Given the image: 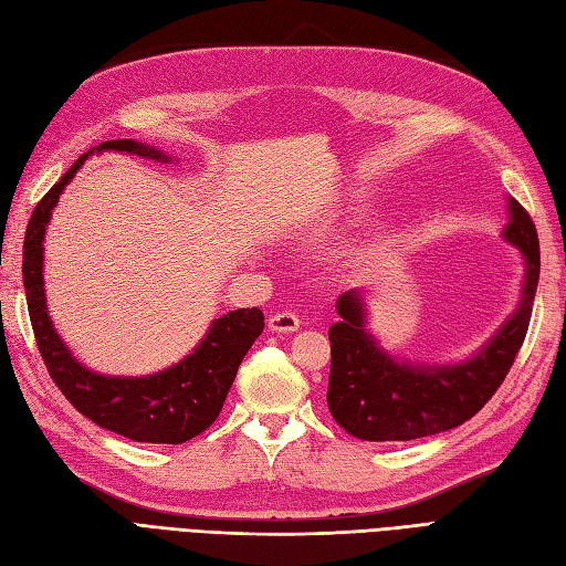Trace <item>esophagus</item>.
Returning a JSON list of instances; mask_svg holds the SVG:
<instances>
[{
  "label": "esophagus",
  "mask_w": 566,
  "mask_h": 566,
  "mask_svg": "<svg viewBox=\"0 0 566 566\" xmlns=\"http://www.w3.org/2000/svg\"><path fill=\"white\" fill-rule=\"evenodd\" d=\"M266 324H269V331L273 333H293L300 328V318L293 312H276L269 316Z\"/></svg>",
  "instance_id": "1"
}]
</instances>
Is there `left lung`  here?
<instances>
[{"label":"left lung","instance_id":"left-lung-1","mask_svg":"<svg viewBox=\"0 0 566 566\" xmlns=\"http://www.w3.org/2000/svg\"><path fill=\"white\" fill-rule=\"evenodd\" d=\"M507 242L524 256L516 310L476 355L454 364H411L386 353L366 328V290L353 287L335 302L340 321L328 331V409L361 440H417L469 421L491 400L522 347L541 276L538 233L526 209L507 197Z\"/></svg>","mask_w":566,"mask_h":566}]
</instances>
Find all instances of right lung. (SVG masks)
Wrapping results in <instances>:
<instances>
[{
	"instance_id": "right-lung-1",
	"label": "right lung",
	"mask_w": 566,
	"mask_h": 566,
	"mask_svg": "<svg viewBox=\"0 0 566 566\" xmlns=\"http://www.w3.org/2000/svg\"><path fill=\"white\" fill-rule=\"evenodd\" d=\"M126 151L143 159L171 161L166 151L135 143L109 140L75 159L56 186L38 202L28 221L23 242V285L28 297V314L33 324L40 355L48 364L59 390L83 417L95 421L106 431H114L135 442H164L180 446L200 436L219 417L231 390L238 366L248 355L252 343L264 331L262 310H235L211 321L209 331L190 355L169 369L147 376H106L90 371L73 357L66 343L59 338L48 312L44 295V233L52 219L59 195L66 190L73 176L81 171L93 151Z\"/></svg>"
}]
</instances>
